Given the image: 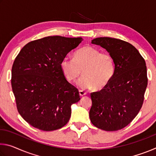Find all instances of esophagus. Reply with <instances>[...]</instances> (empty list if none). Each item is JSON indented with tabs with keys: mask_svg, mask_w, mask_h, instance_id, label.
Here are the masks:
<instances>
[{
	"mask_svg": "<svg viewBox=\"0 0 156 156\" xmlns=\"http://www.w3.org/2000/svg\"><path fill=\"white\" fill-rule=\"evenodd\" d=\"M86 94V93L84 91H81V90H80L79 91V95H80V97H83V96H84V95Z\"/></svg>",
	"mask_w": 156,
	"mask_h": 156,
	"instance_id": "obj_1",
	"label": "esophagus"
}]
</instances>
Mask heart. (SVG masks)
<instances>
[{
    "label": "heart",
    "instance_id": "b5f03b06",
    "mask_svg": "<svg viewBox=\"0 0 156 156\" xmlns=\"http://www.w3.org/2000/svg\"><path fill=\"white\" fill-rule=\"evenodd\" d=\"M63 74L68 81L76 82L81 90L96 87L101 90L108 85L115 74V63L113 58L107 52H100L92 46H85L76 51L73 59L65 58L60 63Z\"/></svg>",
    "mask_w": 156,
    "mask_h": 156
}]
</instances>
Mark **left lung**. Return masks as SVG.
Here are the masks:
<instances>
[{"label": "left lung", "mask_w": 156, "mask_h": 156, "mask_svg": "<svg viewBox=\"0 0 156 156\" xmlns=\"http://www.w3.org/2000/svg\"><path fill=\"white\" fill-rule=\"evenodd\" d=\"M91 43L105 49L115 63V74L107 87L91 94V122L107 131L122 129L138 115L147 87L146 63L135 47L127 42L100 37Z\"/></svg>", "instance_id": "left-lung-1"}]
</instances>
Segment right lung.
I'll return each mask as SVG.
<instances>
[{"mask_svg":"<svg viewBox=\"0 0 156 156\" xmlns=\"http://www.w3.org/2000/svg\"><path fill=\"white\" fill-rule=\"evenodd\" d=\"M83 39L54 36L27 43L12 69V87L18 113L35 128L54 131L68 122L71 106L80 100L66 80L60 63Z\"/></svg>","mask_w":156,"mask_h":156,"instance_id":"obj_1","label":"right lung"}]
</instances>
